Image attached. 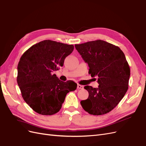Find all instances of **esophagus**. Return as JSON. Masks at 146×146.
Listing matches in <instances>:
<instances>
[{
	"mask_svg": "<svg viewBox=\"0 0 146 146\" xmlns=\"http://www.w3.org/2000/svg\"><path fill=\"white\" fill-rule=\"evenodd\" d=\"M77 87H78V89H83V88H84V86H81V85H80V84H78Z\"/></svg>",
	"mask_w": 146,
	"mask_h": 146,
	"instance_id": "obj_1",
	"label": "esophagus"
}]
</instances>
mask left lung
Here are the masks:
<instances>
[{
    "label": "left lung",
    "instance_id": "obj_1",
    "mask_svg": "<svg viewBox=\"0 0 146 146\" xmlns=\"http://www.w3.org/2000/svg\"><path fill=\"white\" fill-rule=\"evenodd\" d=\"M74 46L88 64V73L98 78V88L84 87L89 95L81 104L89 114H106L119 104L128 90L130 70L125 56L118 46L102 40Z\"/></svg>",
    "mask_w": 146,
    "mask_h": 146
}]
</instances>
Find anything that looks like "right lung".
Segmentation results:
<instances>
[{"label":"right lung","mask_w":146,"mask_h":146,"mask_svg":"<svg viewBox=\"0 0 146 146\" xmlns=\"http://www.w3.org/2000/svg\"><path fill=\"white\" fill-rule=\"evenodd\" d=\"M73 45L45 40L22 54L17 65V82L23 100L37 113L52 115L62 107L69 92L76 89L73 81H60L53 72L62 67Z\"/></svg>","instance_id":"add662e5"}]
</instances>
